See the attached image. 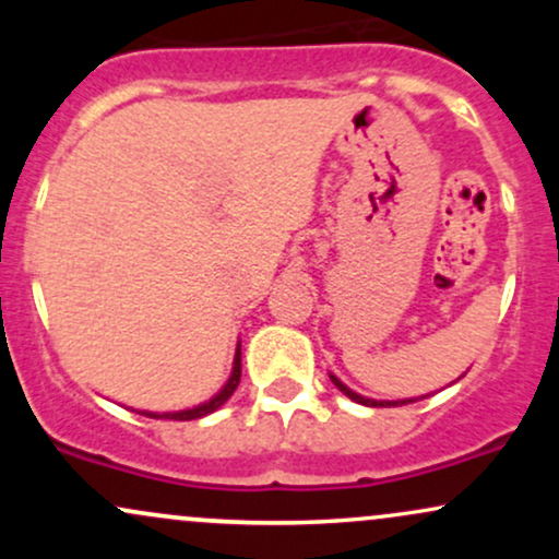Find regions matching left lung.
I'll list each match as a JSON object with an SVG mask.
<instances>
[{"label": "left lung", "mask_w": 559, "mask_h": 559, "mask_svg": "<svg viewBox=\"0 0 559 559\" xmlns=\"http://www.w3.org/2000/svg\"><path fill=\"white\" fill-rule=\"evenodd\" d=\"M331 381H333V386H336L338 391H342V394H346L349 396L352 402H360V404H368V407H396V404H409V402H415V400H396V402H376V400H368V396H360V394H355V391H352L349 386H344L342 381H338L336 376H331Z\"/></svg>", "instance_id": "8db88e82"}]
</instances>
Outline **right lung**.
Here are the masks:
<instances>
[{"instance_id":"right-lung-1","label":"right lung","mask_w":559,"mask_h":559,"mask_svg":"<svg viewBox=\"0 0 559 559\" xmlns=\"http://www.w3.org/2000/svg\"><path fill=\"white\" fill-rule=\"evenodd\" d=\"M239 378H241V349H236L234 370H230V378L226 381V386L217 391L213 400L204 402V404H197V407H191V409H181V413H141V415H150V418H165V420H197V418H204V415L215 413V409L221 407V404H226L230 400V394H234L236 386H239Z\"/></svg>"}]
</instances>
